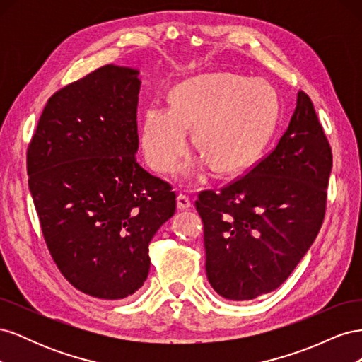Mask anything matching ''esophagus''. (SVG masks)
Segmentation results:
<instances>
[{
  "label": "esophagus",
  "mask_w": 362,
  "mask_h": 362,
  "mask_svg": "<svg viewBox=\"0 0 362 362\" xmlns=\"http://www.w3.org/2000/svg\"><path fill=\"white\" fill-rule=\"evenodd\" d=\"M177 205H178V208L180 210H189V208L192 206V199L189 198L187 194H178V198H177Z\"/></svg>",
  "instance_id": "obj_1"
}]
</instances>
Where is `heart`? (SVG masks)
<instances>
[{
	"mask_svg": "<svg viewBox=\"0 0 362 362\" xmlns=\"http://www.w3.org/2000/svg\"><path fill=\"white\" fill-rule=\"evenodd\" d=\"M275 98L258 80L233 74H205L178 84L169 110L149 107L140 139L146 161L170 172L189 149L187 131L202 156L184 166L187 177L214 166L221 173L245 169L255 160L275 124Z\"/></svg>",
	"mask_w": 362,
	"mask_h": 362,
	"instance_id": "obj_1",
	"label": "heart"
}]
</instances>
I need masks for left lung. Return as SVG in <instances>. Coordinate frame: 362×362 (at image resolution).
I'll return each mask as SVG.
<instances>
[{
  "mask_svg": "<svg viewBox=\"0 0 362 362\" xmlns=\"http://www.w3.org/2000/svg\"><path fill=\"white\" fill-rule=\"evenodd\" d=\"M331 169L329 141L300 90L275 149L221 190L198 194L206 278L222 298L255 299L291 275L320 231Z\"/></svg>",
  "mask_w": 362,
  "mask_h": 362,
  "instance_id": "obj_1",
  "label": "left lung"
}]
</instances>
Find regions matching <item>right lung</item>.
Instances as JSON below:
<instances>
[{"instance_id":"1","label":"right lung","mask_w":362,"mask_h":362,"mask_svg":"<svg viewBox=\"0 0 362 362\" xmlns=\"http://www.w3.org/2000/svg\"><path fill=\"white\" fill-rule=\"evenodd\" d=\"M140 80L105 66L54 93L27 151L49 254L72 286L117 300L148 278V247L177 210L172 185L136 160Z\"/></svg>"}]
</instances>
